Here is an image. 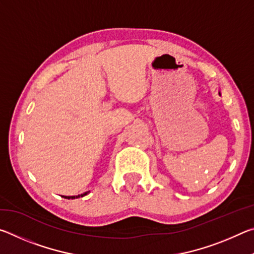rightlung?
Segmentation results:
<instances>
[{
    "label": "right lung",
    "mask_w": 254,
    "mask_h": 254,
    "mask_svg": "<svg viewBox=\"0 0 254 254\" xmlns=\"http://www.w3.org/2000/svg\"><path fill=\"white\" fill-rule=\"evenodd\" d=\"M87 192H84V194H80V195H77V196H63V197H65V198H67V199H70V198L75 199V198H78V197H83L85 195H87Z\"/></svg>",
    "instance_id": "add662e5"
}]
</instances>
